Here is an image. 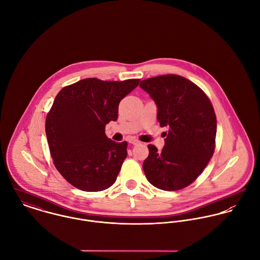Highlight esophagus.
Returning <instances> with one entry per match:
<instances>
[{
    "mask_svg": "<svg viewBox=\"0 0 260 260\" xmlns=\"http://www.w3.org/2000/svg\"><path fill=\"white\" fill-rule=\"evenodd\" d=\"M129 143H131V144H133V145H138V144H140L141 142L138 141L137 139H130V140H129Z\"/></svg>",
    "mask_w": 260,
    "mask_h": 260,
    "instance_id": "34e87169",
    "label": "esophagus"
}]
</instances>
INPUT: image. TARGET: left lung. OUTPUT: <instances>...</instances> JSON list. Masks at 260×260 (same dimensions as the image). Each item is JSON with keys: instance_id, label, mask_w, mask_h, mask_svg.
<instances>
[{"instance_id": "left-lung-1", "label": "left lung", "mask_w": 260, "mask_h": 260, "mask_svg": "<svg viewBox=\"0 0 260 260\" xmlns=\"http://www.w3.org/2000/svg\"><path fill=\"white\" fill-rule=\"evenodd\" d=\"M157 106V120L167 127L165 145H148L143 170L155 187L175 191L191 184L204 170L215 148L216 116L208 97L191 81L163 75L141 81Z\"/></svg>"}]
</instances>
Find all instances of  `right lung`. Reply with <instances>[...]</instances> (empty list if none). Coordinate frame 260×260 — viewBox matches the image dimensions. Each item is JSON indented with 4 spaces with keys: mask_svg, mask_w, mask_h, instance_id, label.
Here are the masks:
<instances>
[{
    "mask_svg": "<svg viewBox=\"0 0 260 260\" xmlns=\"http://www.w3.org/2000/svg\"><path fill=\"white\" fill-rule=\"evenodd\" d=\"M140 80L88 78L63 88L46 118V135L55 167L78 189L102 191L113 185L127 157V142L117 143L105 126L118 118L120 101Z\"/></svg>",
    "mask_w": 260,
    "mask_h": 260,
    "instance_id": "add662e5",
    "label": "right lung"
}]
</instances>
